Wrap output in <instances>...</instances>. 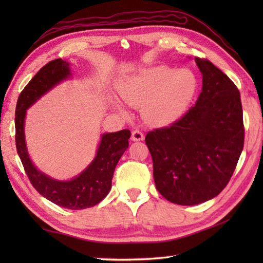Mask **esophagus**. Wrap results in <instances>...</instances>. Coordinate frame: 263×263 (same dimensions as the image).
I'll return each mask as SVG.
<instances>
[{"label":"esophagus","instance_id":"34e87169","mask_svg":"<svg viewBox=\"0 0 263 263\" xmlns=\"http://www.w3.org/2000/svg\"><path fill=\"white\" fill-rule=\"evenodd\" d=\"M132 140L133 141H140V140H144V133H142L140 130H133L132 131Z\"/></svg>","mask_w":263,"mask_h":263}]
</instances>
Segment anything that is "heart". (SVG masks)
Returning a JSON list of instances; mask_svg holds the SVG:
<instances>
[{
	"label": "heart",
	"instance_id": "obj_1",
	"mask_svg": "<svg viewBox=\"0 0 263 263\" xmlns=\"http://www.w3.org/2000/svg\"><path fill=\"white\" fill-rule=\"evenodd\" d=\"M197 88L198 80L193 70L153 66L127 79L121 88V95L133 106L145 105L149 121L167 124L185 112Z\"/></svg>",
	"mask_w": 263,
	"mask_h": 263
}]
</instances>
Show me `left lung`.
Masks as SVG:
<instances>
[{
    "label": "left lung",
    "mask_w": 263,
    "mask_h": 263,
    "mask_svg": "<svg viewBox=\"0 0 263 263\" xmlns=\"http://www.w3.org/2000/svg\"><path fill=\"white\" fill-rule=\"evenodd\" d=\"M195 60L203 75L196 104L169 126L145 137L155 186L179 205L216 197L232 177L245 140L239 89L211 61Z\"/></svg>",
    "instance_id": "left-lung-1"
}]
</instances>
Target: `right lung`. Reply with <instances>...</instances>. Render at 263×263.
Wrapping results in <instances>:
<instances>
[{"instance_id":"add662e5","label":"right lung","mask_w":263,"mask_h":263,"mask_svg":"<svg viewBox=\"0 0 263 263\" xmlns=\"http://www.w3.org/2000/svg\"><path fill=\"white\" fill-rule=\"evenodd\" d=\"M68 62L55 59L41 68L20 94L15 112L16 148L26 176L38 191L57 205L82 210L100 203L111 189L115 168L125 152L130 139V130H122L102 136L97 154L89 167L70 181H55L35 169L29 158L24 139V118L26 109L39 97L69 77Z\"/></svg>"}]
</instances>
